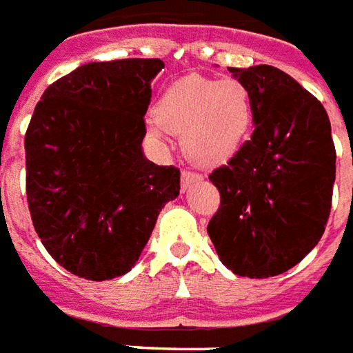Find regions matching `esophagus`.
Returning <instances> with one entry per match:
<instances>
[{
    "mask_svg": "<svg viewBox=\"0 0 353 353\" xmlns=\"http://www.w3.org/2000/svg\"><path fill=\"white\" fill-rule=\"evenodd\" d=\"M199 180H203V176H201V174L184 169V171H182V190L186 192L188 188H192L195 182H199Z\"/></svg>",
    "mask_w": 353,
    "mask_h": 353,
    "instance_id": "34e87169",
    "label": "esophagus"
}]
</instances>
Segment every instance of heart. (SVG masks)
<instances>
[{"mask_svg": "<svg viewBox=\"0 0 353 353\" xmlns=\"http://www.w3.org/2000/svg\"><path fill=\"white\" fill-rule=\"evenodd\" d=\"M161 128L180 134L182 148L201 165L229 160L242 147L253 123V98L234 78L186 76L167 87L154 108ZM160 136L158 126L148 128Z\"/></svg>", "mask_w": 353, "mask_h": 353, "instance_id": "b5f03b06", "label": "heart"}]
</instances>
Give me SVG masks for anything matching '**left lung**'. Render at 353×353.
I'll return each instance as SVG.
<instances>
[{"label": "left lung", "instance_id": "8db88e82", "mask_svg": "<svg viewBox=\"0 0 353 353\" xmlns=\"http://www.w3.org/2000/svg\"><path fill=\"white\" fill-rule=\"evenodd\" d=\"M253 98V136L208 176L221 205L208 223L219 261L236 275L285 274L324 234L335 145L324 105L270 65L229 68Z\"/></svg>", "mask_w": 353, "mask_h": 353}]
</instances>
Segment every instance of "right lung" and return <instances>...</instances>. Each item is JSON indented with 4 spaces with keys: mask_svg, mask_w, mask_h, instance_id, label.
Masks as SVG:
<instances>
[{
    "mask_svg": "<svg viewBox=\"0 0 353 353\" xmlns=\"http://www.w3.org/2000/svg\"><path fill=\"white\" fill-rule=\"evenodd\" d=\"M160 59L87 63L54 81L26 132V192L55 262L89 281L128 274L180 171L143 154Z\"/></svg>",
    "mask_w": 353,
    "mask_h": 353,
    "instance_id": "obj_1",
    "label": "right lung"
}]
</instances>
